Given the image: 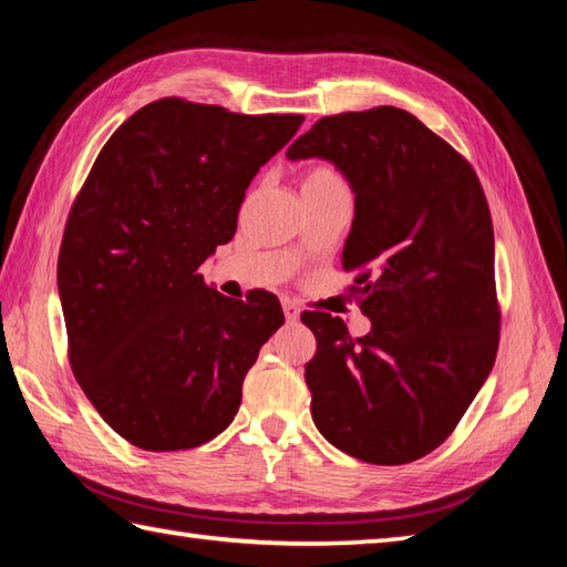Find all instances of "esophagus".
Instances as JSON below:
<instances>
[{
	"instance_id": "obj_1",
	"label": "esophagus",
	"mask_w": 567,
	"mask_h": 567,
	"mask_svg": "<svg viewBox=\"0 0 567 567\" xmlns=\"http://www.w3.org/2000/svg\"><path fill=\"white\" fill-rule=\"evenodd\" d=\"M282 309H285V317H287V321H297L299 319V307H297V302L295 299H282Z\"/></svg>"
}]
</instances>
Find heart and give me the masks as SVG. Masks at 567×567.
Masks as SVG:
<instances>
[{
    "label": "heart",
    "instance_id": "1",
    "mask_svg": "<svg viewBox=\"0 0 567 567\" xmlns=\"http://www.w3.org/2000/svg\"><path fill=\"white\" fill-rule=\"evenodd\" d=\"M305 185H343V179L333 171V167L319 165V167H311V171L305 175L302 187Z\"/></svg>",
    "mask_w": 567,
    "mask_h": 567
}]
</instances>
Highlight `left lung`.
<instances>
[{
	"instance_id": "1",
	"label": "left lung",
	"mask_w": 567,
	"mask_h": 567,
	"mask_svg": "<svg viewBox=\"0 0 567 567\" xmlns=\"http://www.w3.org/2000/svg\"><path fill=\"white\" fill-rule=\"evenodd\" d=\"M287 158L346 175L355 216L343 246L351 295L372 329L305 311L311 419L336 449L372 465L419 461L451 436L499 346L495 234L483 185L461 153L396 106L323 116Z\"/></svg>"
}]
</instances>
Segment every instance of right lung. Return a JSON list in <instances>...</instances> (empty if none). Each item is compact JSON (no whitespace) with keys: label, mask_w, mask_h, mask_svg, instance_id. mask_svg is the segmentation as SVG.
<instances>
[{"label":"right lung","mask_w":567,"mask_h":567,"mask_svg":"<svg viewBox=\"0 0 567 567\" xmlns=\"http://www.w3.org/2000/svg\"><path fill=\"white\" fill-rule=\"evenodd\" d=\"M302 122L151 102L104 143L72 204L58 256L70 365L106 424L143 451L221 433L282 327L275 295L228 299L199 265L234 238L250 179Z\"/></svg>","instance_id":"add662e5"}]
</instances>
